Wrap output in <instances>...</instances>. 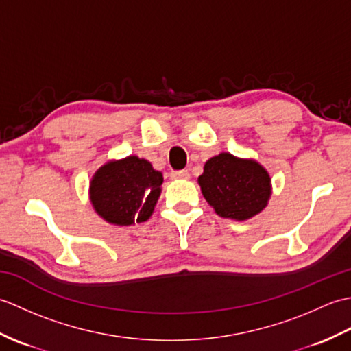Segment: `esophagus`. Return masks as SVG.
I'll return each mask as SVG.
<instances>
[{"label":"esophagus","instance_id":"obj_1","mask_svg":"<svg viewBox=\"0 0 351 351\" xmlns=\"http://www.w3.org/2000/svg\"><path fill=\"white\" fill-rule=\"evenodd\" d=\"M170 176L173 178V180H189L190 171L185 170V169L184 170H175V171H171Z\"/></svg>","mask_w":351,"mask_h":351}]
</instances>
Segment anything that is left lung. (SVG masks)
<instances>
[{
  "label": "left lung",
  "mask_w": 351,
  "mask_h": 351,
  "mask_svg": "<svg viewBox=\"0 0 351 351\" xmlns=\"http://www.w3.org/2000/svg\"><path fill=\"white\" fill-rule=\"evenodd\" d=\"M197 182L206 202L223 219H252L271 196L268 171L255 160L238 158L229 152L208 160Z\"/></svg>",
  "instance_id": "1"
}]
</instances>
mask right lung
<instances>
[{"mask_svg": "<svg viewBox=\"0 0 351 351\" xmlns=\"http://www.w3.org/2000/svg\"><path fill=\"white\" fill-rule=\"evenodd\" d=\"M161 184V171L147 160L130 155L96 170L90 181V202L111 225L130 226L151 217Z\"/></svg>", "mask_w": 351, "mask_h": 351, "instance_id": "1", "label": "right lung"}]
</instances>
